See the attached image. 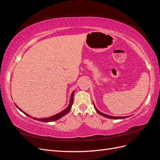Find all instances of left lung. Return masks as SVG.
Returning a JSON list of instances; mask_svg holds the SVG:
<instances>
[{"instance_id": "8db88e82", "label": "left lung", "mask_w": 160, "mask_h": 160, "mask_svg": "<svg viewBox=\"0 0 160 160\" xmlns=\"http://www.w3.org/2000/svg\"><path fill=\"white\" fill-rule=\"evenodd\" d=\"M94 107H95V108H96V111L98 112V113H99V114L101 115H102V116H104V117H105V118H111V119H123V118H126V117H113V116H111V115H107V114H104V113H101L100 111H98V110L97 109V108H96V107L94 106Z\"/></svg>"}]
</instances>
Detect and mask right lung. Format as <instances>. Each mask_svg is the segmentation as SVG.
I'll list each match as a JSON object with an SVG mask.
<instances>
[{
  "instance_id": "1",
  "label": "right lung",
  "mask_w": 160,
  "mask_h": 160,
  "mask_svg": "<svg viewBox=\"0 0 160 160\" xmlns=\"http://www.w3.org/2000/svg\"><path fill=\"white\" fill-rule=\"evenodd\" d=\"M73 94H74V92L72 93V94H71V100H70V103H69V107H68L66 109H64V111H62V112H60V113H58L55 115H53V116H52L50 118H42V119H38V118H33L34 120H39V121H41V122H52V121H56L57 120H58V119L61 118L62 117H63L64 115H65L67 113H69V111L71 110V106H72V104H73ZM17 107V106H16ZM20 109V108H19ZM20 111H21L22 112H23L21 109H20ZM24 113V112H23ZM25 113L27 116H29V115L27 114L26 113ZM30 118H32L31 116H29Z\"/></svg>"
}]
</instances>
